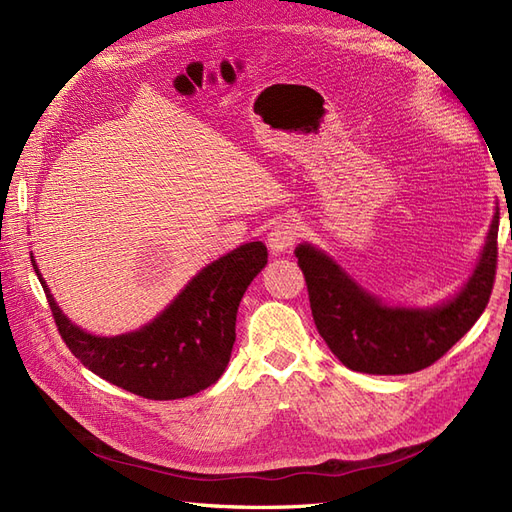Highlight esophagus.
Here are the masks:
<instances>
[{
  "mask_svg": "<svg viewBox=\"0 0 512 512\" xmlns=\"http://www.w3.org/2000/svg\"><path fill=\"white\" fill-rule=\"evenodd\" d=\"M298 238V225L294 220H281L268 233V246L272 253L290 251Z\"/></svg>",
  "mask_w": 512,
  "mask_h": 512,
  "instance_id": "obj_1",
  "label": "esophagus"
}]
</instances>
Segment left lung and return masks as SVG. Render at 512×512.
Masks as SVG:
<instances>
[{"label":"left lung","instance_id":"left-lung-1","mask_svg":"<svg viewBox=\"0 0 512 512\" xmlns=\"http://www.w3.org/2000/svg\"><path fill=\"white\" fill-rule=\"evenodd\" d=\"M497 227L493 214L489 233L467 281L450 298L428 307L389 305L365 290L322 248L303 242L296 246L303 268L313 320L326 346L346 368L393 376L413 374L441 359L461 339L484 307L495 281Z\"/></svg>","mask_w":512,"mask_h":512}]
</instances>
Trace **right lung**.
Returning a JSON list of instances; mask_svg holds the SVG:
<instances>
[{
  "mask_svg": "<svg viewBox=\"0 0 512 512\" xmlns=\"http://www.w3.org/2000/svg\"><path fill=\"white\" fill-rule=\"evenodd\" d=\"M58 331L90 372L151 400H177L212 387L227 370L246 287L268 264L264 242H246L201 268L164 311L136 331L95 335L64 316L34 255Z\"/></svg>",
  "mask_w": 512,
  "mask_h": 512,
  "instance_id": "right-lung-1",
  "label": "right lung"
}]
</instances>
